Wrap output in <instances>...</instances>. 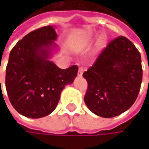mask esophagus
<instances>
[{
    "mask_svg": "<svg viewBox=\"0 0 149 149\" xmlns=\"http://www.w3.org/2000/svg\"><path fill=\"white\" fill-rule=\"evenodd\" d=\"M84 71V67H79L78 72H77V75H78V76H82Z\"/></svg>",
    "mask_w": 149,
    "mask_h": 149,
    "instance_id": "1",
    "label": "esophagus"
}]
</instances>
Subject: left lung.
Returning a JSON list of instances; mask_svg holds the SVG:
<instances>
[{"instance_id":"left-lung-1","label":"left lung","mask_w":149,"mask_h":149,"mask_svg":"<svg viewBox=\"0 0 149 149\" xmlns=\"http://www.w3.org/2000/svg\"><path fill=\"white\" fill-rule=\"evenodd\" d=\"M88 83L84 103L94 114L116 116L135 102L142 81L141 54L126 37L112 40L84 72Z\"/></svg>"}]
</instances>
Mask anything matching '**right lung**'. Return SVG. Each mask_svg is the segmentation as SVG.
Segmentation results:
<instances>
[{
  "label": "right lung",
  "instance_id": "obj_1",
  "mask_svg": "<svg viewBox=\"0 0 149 149\" xmlns=\"http://www.w3.org/2000/svg\"><path fill=\"white\" fill-rule=\"evenodd\" d=\"M56 38L52 26H43L26 34L10 52L6 89L13 107L26 117L40 118L52 113L62 90L77 74V65L60 69L48 60Z\"/></svg>",
  "mask_w": 149,
  "mask_h": 149
}]
</instances>
